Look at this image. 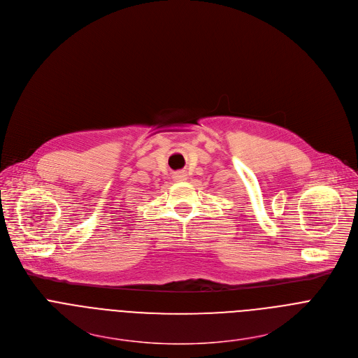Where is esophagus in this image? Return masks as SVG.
<instances>
[{
    "label": "esophagus",
    "instance_id": "obj_1",
    "mask_svg": "<svg viewBox=\"0 0 358 358\" xmlns=\"http://www.w3.org/2000/svg\"><path fill=\"white\" fill-rule=\"evenodd\" d=\"M173 180H174V181H177V182H180V181H185V180H187V174H185V173H182V171L174 173Z\"/></svg>",
    "mask_w": 358,
    "mask_h": 358
}]
</instances>
